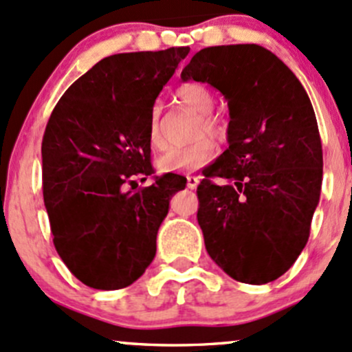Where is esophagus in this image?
Masks as SVG:
<instances>
[{"label":"esophagus","instance_id":"esophagus-1","mask_svg":"<svg viewBox=\"0 0 352 352\" xmlns=\"http://www.w3.org/2000/svg\"><path fill=\"white\" fill-rule=\"evenodd\" d=\"M186 184H188L189 189H196L197 184H199V177L186 176Z\"/></svg>","mask_w":352,"mask_h":352}]
</instances>
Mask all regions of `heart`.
Wrapping results in <instances>:
<instances>
[{
    "instance_id": "obj_1",
    "label": "heart",
    "mask_w": 352,
    "mask_h": 352,
    "mask_svg": "<svg viewBox=\"0 0 352 352\" xmlns=\"http://www.w3.org/2000/svg\"><path fill=\"white\" fill-rule=\"evenodd\" d=\"M176 101L183 104L184 108H189L191 111L201 114V121L197 124L196 138H201L195 144L184 146V148H171L166 151L163 156L157 157L156 164L160 171L163 173H177V171H195V169L203 168L212 157L216 156V143L214 140L224 141L228 136V124L224 123L223 118L212 114L214 108V98L206 86L197 85V82H189V85L181 86L176 91ZM206 133L210 135L207 137ZM206 135V138L202 136ZM148 141L149 146L156 151L166 149V136L163 121H161V108L155 106L149 116L148 126Z\"/></svg>"
}]
</instances>
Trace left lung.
<instances>
[{
	"mask_svg": "<svg viewBox=\"0 0 352 352\" xmlns=\"http://www.w3.org/2000/svg\"><path fill=\"white\" fill-rule=\"evenodd\" d=\"M181 78L219 89L231 118L229 148L197 186L208 254L236 281H274L306 246L321 195L322 146L309 96L258 45L197 51Z\"/></svg>",
	"mask_w": 352,
	"mask_h": 352,
	"instance_id": "8db88e82",
	"label": "left lung"
}]
</instances>
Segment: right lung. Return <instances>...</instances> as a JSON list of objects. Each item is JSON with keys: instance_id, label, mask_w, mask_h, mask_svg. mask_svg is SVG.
<instances>
[{"instance_id": "add662e5", "label": "right lung", "mask_w": 352, "mask_h": 352, "mask_svg": "<svg viewBox=\"0 0 352 352\" xmlns=\"http://www.w3.org/2000/svg\"><path fill=\"white\" fill-rule=\"evenodd\" d=\"M189 48L101 59L66 89L43 136V197L59 258L86 286L113 291L140 278L156 254L179 175L126 191L153 175L148 126L163 86Z\"/></svg>"}]
</instances>
